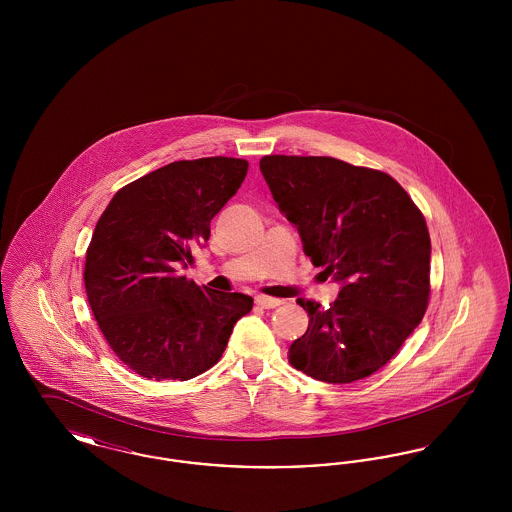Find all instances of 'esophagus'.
Listing matches in <instances>:
<instances>
[{
  "instance_id": "obj_1",
  "label": "esophagus",
  "mask_w": 512,
  "mask_h": 512,
  "mask_svg": "<svg viewBox=\"0 0 512 512\" xmlns=\"http://www.w3.org/2000/svg\"><path fill=\"white\" fill-rule=\"evenodd\" d=\"M255 303L261 307V309H274L278 305H282L284 301L282 299H276V297H267V295H257L255 297Z\"/></svg>"
}]
</instances>
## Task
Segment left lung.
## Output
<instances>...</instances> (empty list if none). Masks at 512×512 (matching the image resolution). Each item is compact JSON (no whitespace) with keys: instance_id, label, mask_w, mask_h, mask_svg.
I'll return each instance as SVG.
<instances>
[{"instance_id":"obj_1","label":"left lung","mask_w":512,"mask_h":512,"mask_svg":"<svg viewBox=\"0 0 512 512\" xmlns=\"http://www.w3.org/2000/svg\"><path fill=\"white\" fill-rule=\"evenodd\" d=\"M259 167L305 255L341 286L328 309L297 299L309 328L290 345V363L328 384L363 380L390 361L426 313V220L386 172L295 155H267Z\"/></svg>"}]
</instances>
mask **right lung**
I'll use <instances>...</instances> for the list:
<instances>
[{"instance_id": "1", "label": "right lung", "mask_w": 512, "mask_h": 512, "mask_svg": "<svg viewBox=\"0 0 512 512\" xmlns=\"http://www.w3.org/2000/svg\"><path fill=\"white\" fill-rule=\"evenodd\" d=\"M247 161H174L119 190L86 251L88 303L115 355L136 374L190 380L219 363L253 299L199 288L180 270L238 192Z\"/></svg>"}]
</instances>
